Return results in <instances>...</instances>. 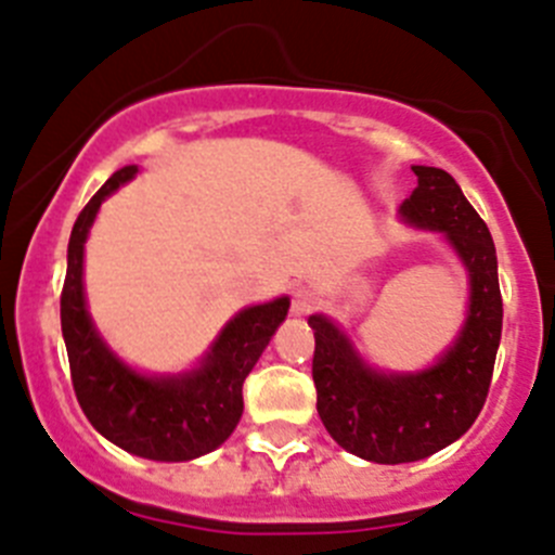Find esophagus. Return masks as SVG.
I'll return each mask as SVG.
<instances>
[{"mask_svg": "<svg viewBox=\"0 0 555 555\" xmlns=\"http://www.w3.org/2000/svg\"><path fill=\"white\" fill-rule=\"evenodd\" d=\"M317 309H320V295L311 293V289H298V293L293 295V314L304 317Z\"/></svg>", "mask_w": 555, "mask_h": 555, "instance_id": "1", "label": "esophagus"}]
</instances>
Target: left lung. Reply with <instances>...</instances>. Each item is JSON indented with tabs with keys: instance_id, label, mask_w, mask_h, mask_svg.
<instances>
[{
	"instance_id": "1",
	"label": "left lung",
	"mask_w": 555,
	"mask_h": 555,
	"mask_svg": "<svg viewBox=\"0 0 555 555\" xmlns=\"http://www.w3.org/2000/svg\"><path fill=\"white\" fill-rule=\"evenodd\" d=\"M412 170L417 186L403 201L401 217L442 230L472 276L469 317L455 347L421 374H376L333 322L309 317L317 412L344 450L374 464L428 459L464 437L488 398L502 338V289L488 224L453 176L423 165Z\"/></svg>"
}]
</instances>
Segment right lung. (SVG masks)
<instances>
[{"label":"right lung","mask_w":555,"mask_h":555,"mask_svg":"<svg viewBox=\"0 0 555 555\" xmlns=\"http://www.w3.org/2000/svg\"><path fill=\"white\" fill-rule=\"evenodd\" d=\"M138 173L116 170L78 214L67 246L62 287V333L75 396L91 426L132 455L190 461L217 450L244 412V379L287 317L289 300L244 309L217 338L203 365L184 376H141L96 336L83 300V244L96 208Z\"/></svg>","instance_id":"obj_1"}]
</instances>
